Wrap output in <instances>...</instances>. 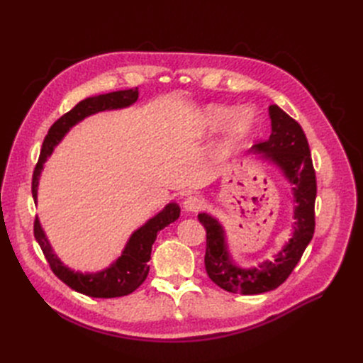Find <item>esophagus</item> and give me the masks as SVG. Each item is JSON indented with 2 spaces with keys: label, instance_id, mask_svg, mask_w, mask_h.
Masks as SVG:
<instances>
[{
  "label": "esophagus",
  "instance_id": "1",
  "mask_svg": "<svg viewBox=\"0 0 363 363\" xmlns=\"http://www.w3.org/2000/svg\"><path fill=\"white\" fill-rule=\"evenodd\" d=\"M203 206H204L203 200H201V199H199V196H194V195L188 196V199H186V200H184V203H183L184 211L192 212V213H194V212H199Z\"/></svg>",
  "mask_w": 363,
  "mask_h": 363
}]
</instances>
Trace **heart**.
Returning a JSON list of instances; mask_svg holds the SVG:
<instances>
[{"label": "heart", "instance_id": "1", "mask_svg": "<svg viewBox=\"0 0 363 363\" xmlns=\"http://www.w3.org/2000/svg\"><path fill=\"white\" fill-rule=\"evenodd\" d=\"M206 123L213 131L230 128L232 142L244 140L255 125V118L250 112H240L235 107L212 106L206 112Z\"/></svg>", "mask_w": 363, "mask_h": 363}]
</instances>
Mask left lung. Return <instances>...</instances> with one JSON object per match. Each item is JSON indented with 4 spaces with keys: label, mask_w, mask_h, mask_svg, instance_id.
<instances>
[{
    "label": "left lung",
    "mask_w": 363,
    "mask_h": 363,
    "mask_svg": "<svg viewBox=\"0 0 363 363\" xmlns=\"http://www.w3.org/2000/svg\"><path fill=\"white\" fill-rule=\"evenodd\" d=\"M269 116L271 136L252 145L251 151L279 164L294 184V235L276 260L263 262L259 268L242 269L235 267L228 257L223 227L212 216L200 213L199 219L206 228V272L227 292L255 295L279 288L300 262L315 232L316 175L306 135L301 125L277 104L269 106Z\"/></svg>",
    "instance_id": "obj_1"
}]
</instances>
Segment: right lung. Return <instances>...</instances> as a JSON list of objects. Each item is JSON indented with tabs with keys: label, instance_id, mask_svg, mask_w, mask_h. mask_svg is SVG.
<instances>
[{
	"label": "right lung",
	"instance_id": "add662e5",
	"mask_svg": "<svg viewBox=\"0 0 363 363\" xmlns=\"http://www.w3.org/2000/svg\"><path fill=\"white\" fill-rule=\"evenodd\" d=\"M138 87H135V89L128 91H118L86 98V100L80 101L74 108H71L69 112L62 115L56 123L50 127L48 135L43 139L40 156L36 163L35 172H33L31 194L35 201L38 196V183L39 174L42 171V164L51 155L52 148L59 144L65 135H67V131L74 124L79 123V121L92 113L133 104L138 100ZM179 216L180 207L175 203L168 204L160 213L150 219L145 225H142L131 235L123 255H121V257L111 268L96 274L74 272L65 267L57 259V256L52 252L48 244V239L42 232L38 218L35 219V224H33V233H35V238L38 240V244L40 245V250L43 252V256H45L51 271L56 274L67 286L87 296H94V298H116V296H124L135 292L140 284L145 281L150 271L148 260L151 259V248L157 238V233L163 227L177 221Z\"/></svg>",
	"mask_w": 363,
	"mask_h": 363
}]
</instances>
